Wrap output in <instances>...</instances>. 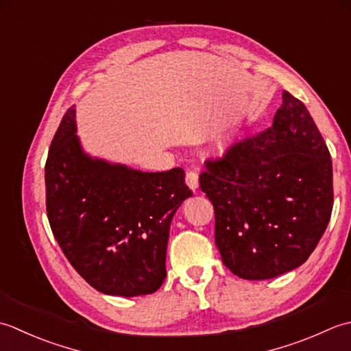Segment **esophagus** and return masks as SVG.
I'll return each mask as SVG.
<instances>
[{
  "label": "esophagus",
  "mask_w": 351,
  "mask_h": 351,
  "mask_svg": "<svg viewBox=\"0 0 351 351\" xmlns=\"http://www.w3.org/2000/svg\"><path fill=\"white\" fill-rule=\"evenodd\" d=\"M184 180H186V184H188L192 191H195L198 188V174L195 173V171H188V173H186Z\"/></svg>",
  "instance_id": "34e87169"
}]
</instances>
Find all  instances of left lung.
<instances>
[{
    "label": "left lung",
    "instance_id": "obj_1",
    "mask_svg": "<svg viewBox=\"0 0 351 351\" xmlns=\"http://www.w3.org/2000/svg\"><path fill=\"white\" fill-rule=\"evenodd\" d=\"M199 188L215 209L224 265L265 280L307 261L330 221L332 159L306 106L283 90L273 125L207 159Z\"/></svg>",
    "mask_w": 351,
    "mask_h": 351
}]
</instances>
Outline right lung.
<instances>
[{
  "instance_id": "right-lung-1",
  "label": "right lung",
  "mask_w": 351,
  "mask_h": 351,
  "mask_svg": "<svg viewBox=\"0 0 351 351\" xmlns=\"http://www.w3.org/2000/svg\"><path fill=\"white\" fill-rule=\"evenodd\" d=\"M69 107L45 163L47 215L71 265L109 295L153 294L167 276L169 226L192 195L184 171L142 173L83 153Z\"/></svg>"
}]
</instances>
